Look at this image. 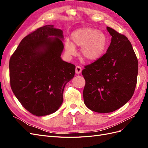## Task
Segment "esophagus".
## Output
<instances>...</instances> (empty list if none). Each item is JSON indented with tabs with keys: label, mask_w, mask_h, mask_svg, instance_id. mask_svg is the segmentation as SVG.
<instances>
[{
	"label": "esophagus",
	"mask_w": 148,
	"mask_h": 148,
	"mask_svg": "<svg viewBox=\"0 0 148 148\" xmlns=\"http://www.w3.org/2000/svg\"><path fill=\"white\" fill-rule=\"evenodd\" d=\"M82 69L81 66H79L78 65L76 66V69H75V72H76V73L79 74L80 73L82 72Z\"/></svg>",
	"instance_id": "1"
}]
</instances>
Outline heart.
<instances>
[{"label": "heart", "instance_id": "obj_1", "mask_svg": "<svg viewBox=\"0 0 148 148\" xmlns=\"http://www.w3.org/2000/svg\"><path fill=\"white\" fill-rule=\"evenodd\" d=\"M72 42L66 41L65 53L73 56L77 47H82L81 55L88 62L96 61L104 55L107 45V39L102 31L90 27H83L75 30L71 34Z\"/></svg>", "mask_w": 148, "mask_h": 148}]
</instances>
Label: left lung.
<instances>
[{
    "label": "left lung",
    "mask_w": 148,
    "mask_h": 148,
    "mask_svg": "<svg viewBox=\"0 0 148 148\" xmlns=\"http://www.w3.org/2000/svg\"><path fill=\"white\" fill-rule=\"evenodd\" d=\"M107 29L112 39L106 53L82 70L84 102L99 113L112 112L131 99L138 71L137 57L128 38L108 26Z\"/></svg>",
    "instance_id": "1"
}]
</instances>
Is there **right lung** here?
<instances>
[{
  "mask_svg": "<svg viewBox=\"0 0 148 148\" xmlns=\"http://www.w3.org/2000/svg\"><path fill=\"white\" fill-rule=\"evenodd\" d=\"M63 32L46 25L21 40L9 61L10 86L25 108L34 115L57 111L63 102L65 84L75 66L62 60Z\"/></svg>",
  "mask_w": 148,
  "mask_h": 148,
  "instance_id": "right-lung-1",
  "label": "right lung"
}]
</instances>
